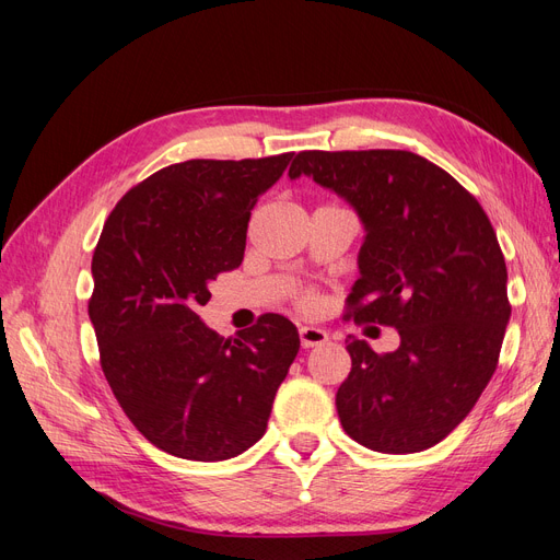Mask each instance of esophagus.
I'll list each match as a JSON object with an SVG mask.
<instances>
[{"instance_id":"esophagus-1","label":"esophagus","mask_w":560,"mask_h":560,"mask_svg":"<svg viewBox=\"0 0 560 560\" xmlns=\"http://www.w3.org/2000/svg\"><path fill=\"white\" fill-rule=\"evenodd\" d=\"M299 336H301L303 348H317V346H325L329 341V334L319 327H301Z\"/></svg>"}]
</instances>
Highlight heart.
Wrapping results in <instances>:
<instances>
[{
    "instance_id": "1",
    "label": "heart",
    "mask_w": 560,
    "mask_h": 560,
    "mask_svg": "<svg viewBox=\"0 0 560 560\" xmlns=\"http://www.w3.org/2000/svg\"><path fill=\"white\" fill-rule=\"evenodd\" d=\"M301 306H303V308L315 306V296H313V294H303V296H301Z\"/></svg>"
}]
</instances>
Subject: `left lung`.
I'll return each mask as SVG.
<instances>
[{"mask_svg":"<svg viewBox=\"0 0 560 560\" xmlns=\"http://www.w3.org/2000/svg\"><path fill=\"white\" fill-rule=\"evenodd\" d=\"M313 177L358 210L360 278L346 319L395 327V352L350 338L336 411L354 442L418 453L448 436L493 378L512 306L490 219L465 186L411 151H299Z\"/></svg>","mask_w":560,"mask_h":560,"instance_id":"8db88e82","label":"left lung"}]
</instances>
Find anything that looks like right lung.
I'll return each mask as SVG.
<instances>
[{
    "mask_svg": "<svg viewBox=\"0 0 560 560\" xmlns=\"http://www.w3.org/2000/svg\"><path fill=\"white\" fill-rule=\"evenodd\" d=\"M290 154L167 165L116 202L93 252L89 315L100 366L147 442L184 460L241 455L266 432L299 352L290 319L266 313L224 338L198 308L238 268L249 214Z\"/></svg>",
    "mask_w": 560,
    "mask_h": 560,
    "instance_id": "1",
    "label": "right lung"
}]
</instances>
